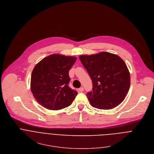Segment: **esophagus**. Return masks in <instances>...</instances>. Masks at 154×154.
I'll return each mask as SVG.
<instances>
[{
	"instance_id": "obj_1",
	"label": "esophagus",
	"mask_w": 154,
	"mask_h": 154,
	"mask_svg": "<svg viewBox=\"0 0 154 154\" xmlns=\"http://www.w3.org/2000/svg\"><path fill=\"white\" fill-rule=\"evenodd\" d=\"M79 91L80 92H83V91H84V88H83V87H81V88H80L79 89Z\"/></svg>"
}]
</instances>
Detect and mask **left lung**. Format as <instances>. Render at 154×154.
<instances>
[{
  "instance_id": "8db88e82",
  "label": "left lung",
  "mask_w": 154,
  "mask_h": 154,
  "mask_svg": "<svg viewBox=\"0 0 154 154\" xmlns=\"http://www.w3.org/2000/svg\"><path fill=\"white\" fill-rule=\"evenodd\" d=\"M79 59L92 81V91L87 94L91 105L100 109H111L119 105L131 83L130 72L123 60L107 52L82 55Z\"/></svg>"
}]
</instances>
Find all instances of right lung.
<instances>
[{"label":"right lung","mask_w":154,"mask_h":154,"mask_svg":"<svg viewBox=\"0 0 154 154\" xmlns=\"http://www.w3.org/2000/svg\"><path fill=\"white\" fill-rule=\"evenodd\" d=\"M75 57L54 54L34 66L31 77V90L38 103L49 110H60L71 105L77 92L69 86V71Z\"/></svg>","instance_id":"right-lung-1"}]
</instances>
